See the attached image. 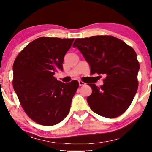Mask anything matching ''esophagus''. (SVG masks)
I'll return each instance as SVG.
<instances>
[{
  "mask_svg": "<svg viewBox=\"0 0 152 152\" xmlns=\"http://www.w3.org/2000/svg\"><path fill=\"white\" fill-rule=\"evenodd\" d=\"M85 84H86V83L83 82L82 81H79V85H80V86H84Z\"/></svg>",
  "mask_w": 152,
  "mask_h": 152,
  "instance_id": "1",
  "label": "esophagus"
}]
</instances>
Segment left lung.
I'll return each instance as SVG.
<instances>
[{"instance_id": "8db88e82", "label": "left lung", "mask_w": 152, "mask_h": 152, "mask_svg": "<svg viewBox=\"0 0 152 152\" xmlns=\"http://www.w3.org/2000/svg\"><path fill=\"white\" fill-rule=\"evenodd\" d=\"M73 48L81 52L91 66V74L104 75V84H88L92 93L87 97L91 110L108 118L126 111L137 92L140 68L136 52L113 36L76 39Z\"/></svg>"}]
</instances>
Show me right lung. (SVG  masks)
Listing matches in <instances>:
<instances>
[{"label":"right lung","instance_id":"obj_1","mask_svg":"<svg viewBox=\"0 0 152 152\" xmlns=\"http://www.w3.org/2000/svg\"><path fill=\"white\" fill-rule=\"evenodd\" d=\"M74 39L40 37L24 48L13 65V87L27 115L37 123L53 126L70 111L79 82L58 81L54 75L63 70L64 56Z\"/></svg>","mask_w":152,"mask_h":152}]
</instances>
